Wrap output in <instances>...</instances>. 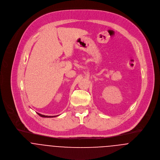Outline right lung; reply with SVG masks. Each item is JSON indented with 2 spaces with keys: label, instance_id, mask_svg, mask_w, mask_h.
<instances>
[{
  "label": "right lung",
  "instance_id": "obj_1",
  "mask_svg": "<svg viewBox=\"0 0 160 160\" xmlns=\"http://www.w3.org/2000/svg\"><path fill=\"white\" fill-rule=\"evenodd\" d=\"M37 114L39 115V116H40V117H44V118H52V117H57V116H46V115H42V114H40V113H37Z\"/></svg>",
  "mask_w": 160,
  "mask_h": 160
}]
</instances>
